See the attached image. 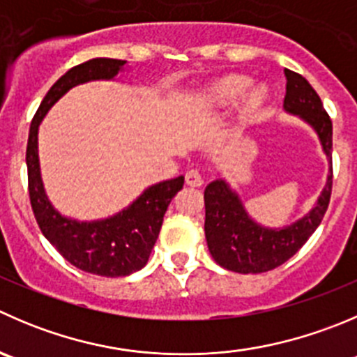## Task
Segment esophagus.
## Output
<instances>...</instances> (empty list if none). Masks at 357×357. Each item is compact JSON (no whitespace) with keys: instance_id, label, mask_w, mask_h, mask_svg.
<instances>
[{"instance_id":"obj_1","label":"esophagus","mask_w":357,"mask_h":357,"mask_svg":"<svg viewBox=\"0 0 357 357\" xmlns=\"http://www.w3.org/2000/svg\"><path fill=\"white\" fill-rule=\"evenodd\" d=\"M185 179H186V185H190V186H202L204 185L202 172H199L197 169H192V171L186 172Z\"/></svg>"}]
</instances>
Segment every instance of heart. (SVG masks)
<instances>
[{"instance_id":"obj_1","label":"heart","mask_w":357,"mask_h":357,"mask_svg":"<svg viewBox=\"0 0 357 357\" xmlns=\"http://www.w3.org/2000/svg\"><path fill=\"white\" fill-rule=\"evenodd\" d=\"M249 86H251V78L244 75H230L225 76V78L218 79L214 82L213 85H209L204 91L202 98L204 101L209 102V105H216V106H225V105H231V102L237 101L241 96L245 94ZM266 99V89L263 85L252 86L249 94L245 96L244 102H242L241 108V120H248L249 116L255 115L261 105L265 102Z\"/></svg>"}]
</instances>
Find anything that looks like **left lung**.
<instances>
[{"instance_id": "left-lung-1", "label": "left lung", "mask_w": 357, "mask_h": 357, "mask_svg": "<svg viewBox=\"0 0 357 357\" xmlns=\"http://www.w3.org/2000/svg\"><path fill=\"white\" fill-rule=\"evenodd\" d=\"M284 109L291 115H298L316 130L331 164L333 126L326 109L323 108L321 98L302 75L291 69H284ZM331 185L333 167H330L326 186L309 214L289 227L265 228L248 216L238 195L223 179L209 183L204 192V230L214 261L227 271L238 274H261L281 266L298 252L323 221L330 204Z\"/></svg>"}]
</instances>
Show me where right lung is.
Wrapping results in <instances>:
<instances>
[{
	"mask_svg": "<svg viewBox=\"0 0 357 357\" xmlns=\"http://www.w3.org/2000/svg\"><path fill=\"white\" fill-rule=\"evenodd\" d=\"M123 64L126 61L119 59H91L62 75L50 86L31 122L26 150L29 200L41 234L71 265L102 278H123L146 265L165 211L172 197L183 188L185 178L178 176L150 186L127 209L106 220H69L61 216L45 195L38 162V127L69 89L92 79L115 78Z\"/></svg>",
	"mask_w": 357,
	"mask_h": 357,
	"instance_id": "1",
	"label": "right lung"
}]
</instances>
